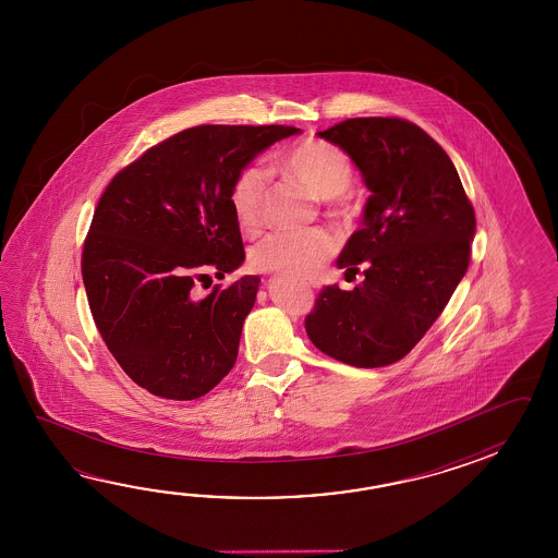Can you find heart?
I'll use <instances>...</instances> for the list:
<instances>
[{
    "mask_svg": "<svg viewBox=\"0 0 558 558\" xmlns=\"http://www.w3.org/2000/svg\"><path fill=\"white\" fill-rule=\"evenodd\" d=\"M281 167L319 199L341 195L353 179L349 155L332 143L313 137L293 145L283 155ZM263 193L265 173L257 166L243 167L231 183L229 203L238 226L245 233H255L262 227ZM337 214H347V207L339 205ZM332 253L335 239L320 229L305 233H271L251 251V265L262 274L284 275L305 281L320 274Z\"/></svg>",
    "mask_w": 558,
    "mask_h": 558,
    "instance_id": "b5f03b06",
    "label": "heart"
}]
</instances>
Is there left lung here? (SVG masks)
Returning a JSON list of instances; mask_svg holds the SVG:
<instances>
[{
  "instance_id": "1",
  "label": "left lung",
  "mask_w": 558,
  "mask_h": 558,
  "mask_svg": "<svg viewBox=\"0 0 558 558\" xmlns=\"http://www.w3.org/2000/svg\"><path fill=\"white\" fill-rule=\"evenodd\" d=\"M319 137L353 159L371 191L337 259L347 279H365L353 291L325 287L305 329L325 355L385 367L425 337L466 274L473 205L451 157L411 121L347 119Z\"/></svg>"
}]
</instances>
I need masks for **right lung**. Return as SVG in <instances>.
I'll return each mask as SVG.
<instances>
[{
	"mask_svg": "<svg viewBox=\"0 0 558 558\" xmlns=\"http://www.w3.org/2000/svg\"><path fill=\"white\" fill-rule=\"evenodd\" d=\"M291 125H197L121 169L97 203L82 255L87 301L107 349L151 395L191 401L235 365L262 279L209 295L197 283L245 262L231 183Z\"/></svg>",
	"mask_w": 558,
	"mask_h": 558,
	"instance_id": "add662e5",
	"label": "right lung"
}]
</instances>
